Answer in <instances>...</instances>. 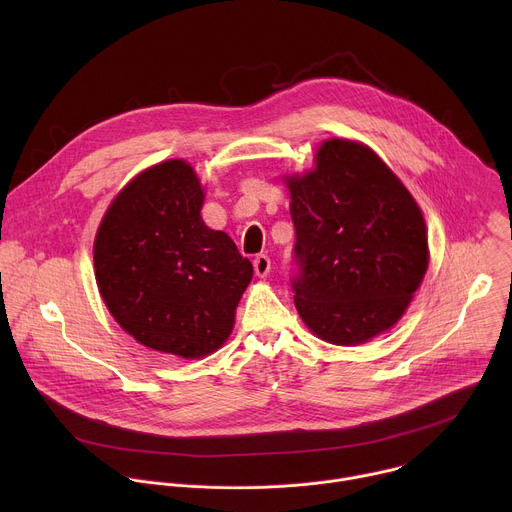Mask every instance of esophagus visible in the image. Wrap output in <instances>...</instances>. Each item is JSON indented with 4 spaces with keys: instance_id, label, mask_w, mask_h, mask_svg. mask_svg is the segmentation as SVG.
Here are the masks:
<instances>
[{
    "instance_id": "obj_1",
    "label": "esophagus",
    "mask_w": 512,
    "mask_h": 512,
    "mask_svg": "<svg viewBox=\"0 0 512 512\" xmlns=\"http://www.w3.org/2000/svg\"><path fill=\"white\" fill-rule=\"evenodd\" d=\"M253 267H255V275L265 277L269 273V269H271V259L267 255H257L253 259Z\"/></svg>"
}]
</instances>
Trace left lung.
Listing matches in <instances>:
<instances>
[{
  "label": "left lung",
  "mask_w": 512,
  "mask_h": 512,
  "mask_svg": "<svg viewBox=\"0 0 512 512\" xmlns=\"http://www.w3.org/2000/svg\"><path fill=\"white\" fill-rule=\"evenodd\" d=\"M296 229L294 302L308 328L367 342L405 312L427 269L423 214L367 145L328 139L316 170L287 178Z\"/></svg>",
  "instance_id": "1"
}]
</instances>
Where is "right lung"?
I'll list each match as a JSON object with an SVG mask.
<instances>
[{
  "mask_svg": "<svg viewBox=\"0 0 512 512\" xmlns=\"http://www.w3.org/2000/svg\"><path fill=\"white\" fill-rule=\"evenodd\" d=\"M194 170L168 160L131 180L95 239L101 296L139 344L200 358L221 348L253 265L233 239L200 218Z\"/></svg>",
  "mask_w": 512,
  "mask_h": 512,
  "instance_id": "add662e5",
  "label": "right lung"
}]
</instances>
